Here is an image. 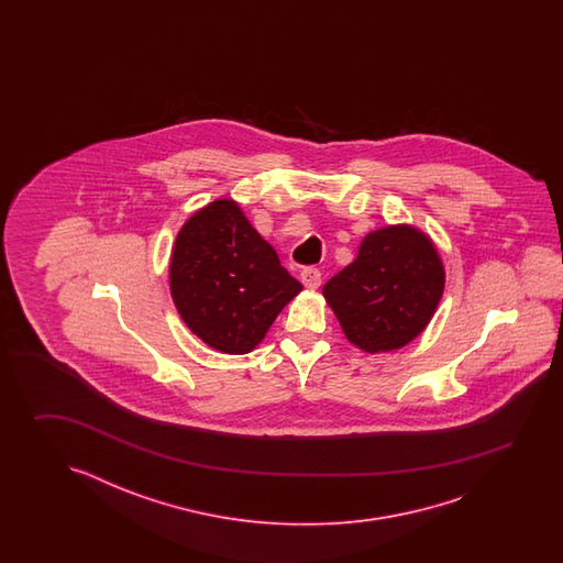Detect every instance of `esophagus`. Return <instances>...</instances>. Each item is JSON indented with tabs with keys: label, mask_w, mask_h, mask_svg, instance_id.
<instances>
[{
	"label": "esophagus",
	"mask_w": 563,
	"mask_h": 563,
	"mask_svg": "<svg viewBox=\"0 0 563 563\" xmlns=\"http://www.w3.org/2000/svg\"><path fill=\"white\" fill-rule=\"evenodd\" d=\"M301 284L306 287H310V289H316V287H320L322 284V274H320V269L318 267H306V269H301Z\"/></svg>",
	"instance_id": "1"
}]
</instances>
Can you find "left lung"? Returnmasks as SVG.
<instances>
[{
  "instance_id": "1",
  "label": "left lung",
  "mask_w": 563,
  "mask_h": 563,
  "mask_svg": "<svg viewBox=\"0 0 563 563\" xmlns=\"http://www.w3.org/2000/svg\"><path fill=\"white\" fill-rule=\"evenodd\" d=\"M444 269L429 238L400 225L368 233L358 257L323 286V298L352 344L396 350L431 322Z\"/></svg>"
}]
</instances>
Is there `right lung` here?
<instances>
[{"label":"right lung","instance_id":"1","mask_svg":"<svg viewBox=\"0 0 563 563\" xmlns=\"http://www.w3.org/2000/svg\"><path fill=\"white\" fill-rule=\"evenodd\" d=\"M299 289L233 201L207 205L177 235L170 294L192 334L219 352H252Z\"/></svg>","mask_w":563,"mask_h":563}]
</instances>
